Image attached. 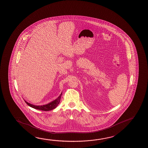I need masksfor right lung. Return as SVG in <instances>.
Here are the masks:
<instances>
[{
  "label": "right lung",
  "mask_w": 148,
  "mask_h": 148,
  "mask_svg": "<svg viewBox=\"0 0 148 148\" xmlns=\"http://www.w3.org/2000/svg\"><path fill=\"white\" fill-rule=\"evenodd\" d=\"M62 95V93L60 95V96L56 99L53 101L52 102H50L47 105H43V106H35V105L31 104L30 103H28L25 100V101L29 106L32 107L35 109L39 110H42V111H50V110L54 109L56 107H57V106L58 105L60 102Z\"/></svg>",
  "instance_id": "right-lung-1"
}]
</instances>
